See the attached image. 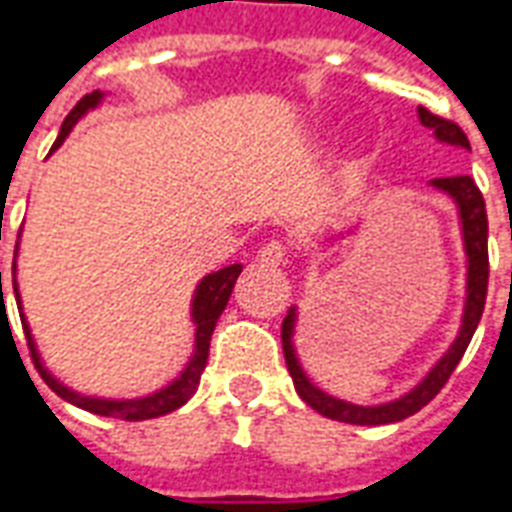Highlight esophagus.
Segmentation results:
<instances>
[{
	"label": "esophagus",
	"instance_id": "34e87169",
	"mask_svg": "<svg viewBox=\"0 0 512 512\" xmlns=\"http://www.w3.org/2000/svg\"><path fill=\"white\" fill-rule=\"evenodd\" d=\"M287 246L282 241H268V244L260 246V252H257V263L260 266H268V268H279V266H287Z\"/></svg>",
	"mask_w": 512,
	"mask_h": 512
}]
</instances>
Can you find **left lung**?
<instances>
[{"mask_svg": "<svg viewBox=\"0 0 512 512\" xmlns=\"http://www.w3.org/2000/svg\"><path fill=\"white\" fill-rule=\"evenodd\" d=\"M418 119L423 127H429L434 132V138L439 143L448 146H461L469 149V140L464 130L453 124V121L434 116L426 108H418ZM431 187L445 192L453 198L458 208V219H461V236H464V252H467V301H464V314H461V328H458L456 342L450 344L448 352L434 363L423 380L412 388L410 393H404L399 399L385 401V404H374V407H361L352 401L336 399L331 393L320 391L309 377H306L304 366L295 355L293 333L295 320H298V309L290 306L285 323H282V350H285L287 372L293 377V385L298 396L317 410L320 415L331 420H342V423H355V426H385V423H399V420L410 418L418 410H423L439 391L442 385L450 380V374L458 366V361L464 358L475 328H478L480 317H483V306H486V290H488V217H486V200L480 195L478 184L472 176H450V179H434Z\"/></svg>", "mask_w": 512, "mask_h": 512, "instance_id": "obj_1", "label": "left lung"}]
</instances>
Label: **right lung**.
<instances>
[{"label":"right lung","instance_id":"obj_1","mask_svg":"<svg viewBox=\"0 0 512 512\" xmlns=\"http://www.w3.org/2000/svg\"><path fill=\"white\" fill-rule=\"evenodd\" d=\"M105 94L102 92H92L86 94L78 105H75L70 116L64 119L62 130H59V138H56L54 149L64 143V138L73 132V127L78 121L86 116L89 111H94L97 105L102 102ZM15 252H18V244H15ZM241 263H233V266L219 268L214 274H208L200 279L198 290L192 295V323H195V350H192V358L184 366V372L176 377V380L165 385L162 391L149 393V396H143V399H97V396H83V393L73 391V388H67L64 382H59L54 374L45 369L43 358H40V352H37V344H34V336L29 331V323H26L24 309L18 306V312H21V325H24L26 333V342H29V350H32L34 366H37V372L48 382V388L56 393V396H62L64 401H70L75 407H81L86 412H94V415H105V418H121V420H149V418H160V415H168V412L179 410L181 404H187L195 391H198L200 385V374L206 369L208 361V344H211V333L217 328L219 314L225 312L227 301H230V293H233V287H236V279L241 274ZM15 271V266H13ZM13 290H15V301L21 304V293H18V282L13 279ZM0 293H2V271H0ZM5 314V312H2Z\"/></svg>","mask_w":512,"mask_h":512}]
</instances>
